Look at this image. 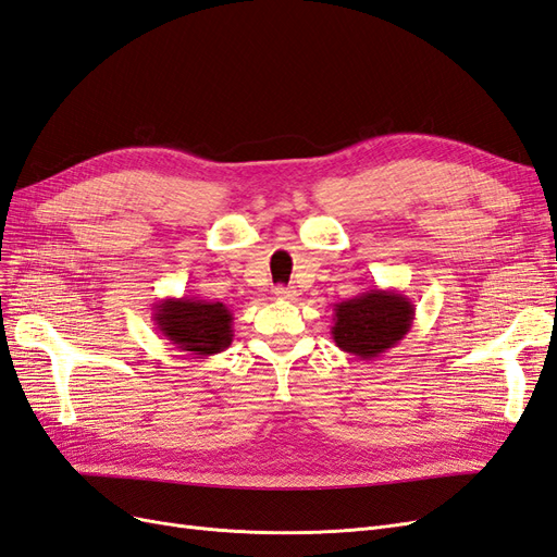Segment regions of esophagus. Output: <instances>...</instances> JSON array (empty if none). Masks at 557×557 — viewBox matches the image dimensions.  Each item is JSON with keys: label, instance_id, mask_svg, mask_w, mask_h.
I'll return each mask as SVG.
<instances>
[{"label": "esophagus", "instance_id": "esophagus-1", "mask_svg": "<svg viewBox=\"0 0 557 557\" xmlns=\"http://www.w3.org/2000/svg\"><path fill=\"white\" fill-rule=\"evenodd\" d=\"M274 295H276V299H283V301L297 299V293L293 288H285V285H278V288L274 290Z\"/></svg>", "mask_w": 557, "mask_h": 557}]
</instances>
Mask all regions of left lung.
Returning a JSON list of instances; mask_svg holds the SVG:
<instances>
[{"label":"left lung","mask_w":557,"mask_h":557,"mask_svg":"<svg viewBox=\"0 0 557 557\" xmlns=\"http://www.w3.org/2000/svg\"><path fill=\"white\" fill-rule=\"evenodd\" d=\"M416 307L397 290H367L334 305L332 339L360 360H376L395 348L413 325Z\"/></svg>","instance_id":"obj_1"}]
</instances>
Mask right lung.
I'll return each mask as SVG.
<instances>
[{
  "instance_id": "add662e5",
  "label": "right lung",
  "mask_w": 557,
  "mask_h": 557,
  "mask_svg": "<svg viewBox=\"0 0 557 557\" xmlns=\"http://www.w3.org/2000/svg\"><path fill=\"white\" fill-rule=\"evenodd\" d=\"M153 320L166 342L190 356L209 358L232 344V311L223 301L166 297L153 307Z\"/></svg>"
}]
</instances>
